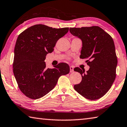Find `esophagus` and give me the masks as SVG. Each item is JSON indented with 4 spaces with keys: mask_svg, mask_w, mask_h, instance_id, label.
Returning a JSON list of instances; mask_svg holds the SVG:
<instances>
[{
    "mask_svg": "<svg viewBox=\"0 0 127 127\" xmlns=\"http://www.w3.org/2000/svg\"><path fill=\"white\" fill-rule=\"evenodd\" d=\"M70 71L71 73H72L74 71V66H70Z\"/></svg>",
    "mask_w": 127,
    "mask_h": 127,
    "instance_id": "34e87169",
    "label": "esophagus"
}]
</instances>
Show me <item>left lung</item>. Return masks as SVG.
<instances>
[{
  "label": "left lung",
  "mask_w": 127,
  "mask_h": 127,
  "mask_svg": "<svg viewBox=\"0 0 127 127\" xmlns=\"http://www.w3.org/2000/svg\"><path fill=\"white\" fill-rule=\"evenodd\" d=\"M70 33L82 41L80 58H86L89 70L77 67L75 71L82 75L75 91L89 100H96L107 93L116 78L117 58L113 40L109 34L97 26L70 28Z\"/></svg>",
  "instance_id": "1"
}]
</instances>
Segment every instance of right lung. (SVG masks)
Masks as SVG:
<instances>
[{"label":"right lung","mask_w":127,"mask_h":127,"mask_svg":"<svg viewBox=\"0 0 127 127\" xmlns=\"http://www.w3.org/2000/svg\"><path fill=\"white\" fill-rule=\"evenodd\" d=\"M68 28L56 29L38 24L18 36L14 48L13 73L20 91L27 97L40 98L54 88L59 78L69 73L65 63L46 68V56L53 51L57 41L68 33Z\"/></svg>","instance_id":"add662e5"}]
</instances>
